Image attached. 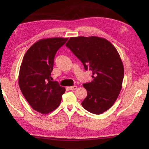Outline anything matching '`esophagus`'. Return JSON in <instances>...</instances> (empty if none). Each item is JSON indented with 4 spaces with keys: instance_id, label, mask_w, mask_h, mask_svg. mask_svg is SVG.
<instances>
[{
    "instance_id": "esophagus-1",
    "label": "esophagus",
    "mask_w": 149,
    "mask_h": 149,
    "mask_svg": "<svg viewBox=\"0 0 149 149\" xmlns=\"http://www.w3.org/2000/svg\"><path fill=\"white\" fill-rule=\"evenodd\" d=\"M69 89L70 90H72V91L75 90L77 89V86H72L69 87Z\"/></svg>"
}]
</instances>
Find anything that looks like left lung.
Listing matches in <instances>:
<instances>
[{
    "mask_svg": "<svg viewBox=\"0 0 149 149\" xmlns=\"http://www.w3.org/2000/svg\"><path fill=\"white\" fill-rule=\"evenodd\" d=\"M66 46L92 72L93 81L85 83L87 97L82 106L99 115L115 102L122 89L124 69L119 54L108 40L97 36L70 38Z\"/></svg>",
    "mask_w": 149,
    "mask_h": 149,
    "instance_id": "left-lung-1",
    "label": "left lung"
}]
</instances>
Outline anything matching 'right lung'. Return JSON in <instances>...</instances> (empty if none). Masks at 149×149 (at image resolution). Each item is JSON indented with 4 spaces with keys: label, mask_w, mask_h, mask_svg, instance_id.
I'll return each mask as SVG.
<instances>
[{
    "label": "right lung",
    "mask_w": 149,
    "mask_h": 149,
    "mask_svg": "<svg viewBox=\"0 0 149 149\" xmlns=\"http://www.w3.org/2000/svg\"><path fill=\"white\" fill-rule=\"evenodd\" d=\"M68 38H51L38 41L25 54L18 76L22 94L36 111L48 114L61 103L65 88L50 81L56 53Z\"/></svg>",
    "instance_id": "right-lung-1"
}]
</instances>
